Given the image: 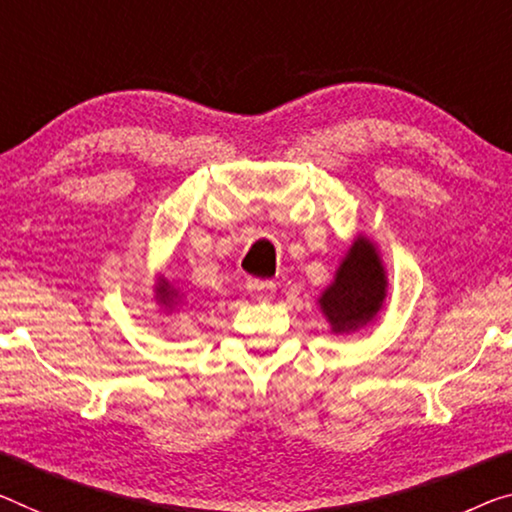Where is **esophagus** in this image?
Returning <instances> with one entry per match:
<instances>
[{
    "mask_svg": "<svg viewBox=\"0 0 512 512\" xmlns=\"http://www.w3.org/2000/svg\"><path fill=\"white\" fill-rule=\"evenodd\" d=\"M274 290H277V286H274L272 281H261V279H249L247 281V293L258 302L272 300Z\"/></svg>",
    "mask_w": 512,
    "mask_h": 512,
    "instance_id": "34e87169",
    "label": "esophagus"
}]
</instances>
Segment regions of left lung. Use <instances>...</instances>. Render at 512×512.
<instances>
[{
  "label": "left lung",
  "instance_id": "obj_1",
  "mask_svg": "<svg viewBox=\"0 0 512 512\" xmlns=\"http://www.w3.org/2000/svg\"><path fill=\"white\" fill-rule=\"evenodd\" d=\"M387 286L380 251L366 235H357L338 263L334 281L318 297L332 334H350L371 325L387 300Z\"/></svg>",
  "mask_w": 512,
  "mask_h": 512
}]
</instances>
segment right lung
I'll return each mask as SVG.
<instances>
[{"instance_id": "right-lung-1", "label": "right lung", "mask_w": 512, "mask_h": 512, "mask_svg": "<svg viewBox=\"0 0 512 512\" xmlns=\"http://www.w3.org/2000/svg\"><path fill=\"white\" fill-rule=\"evenodd\" d=\"M153 293H155V302L162 306L164 313H174L187 302L183 290L176 288L174 283H171L169 279H164V277H157Z\"/></svg>"}]
</instances>
